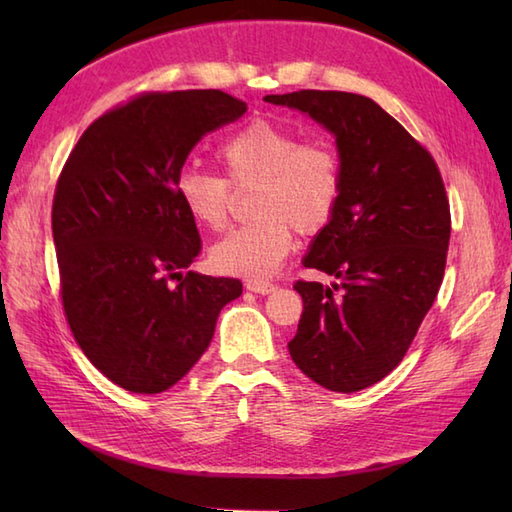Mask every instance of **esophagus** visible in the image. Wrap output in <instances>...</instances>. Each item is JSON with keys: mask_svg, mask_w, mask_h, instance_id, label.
<instances>
[{"mask_svg": "<svg viewBox=\"0 0 512 512\" xmlns=\"http://www.w3.org/2000/svg\"><path fill=\"white\" fill-rule=\"evenodd\" d=\"M244 286L250 292H257V295H268V292L275 290L273 284H268V281H262V279H248Z\"/></svg>", "mask_w": 512, "mask_h": 512, "instance_id": "1", "label": "esophagus"}]
</instances>
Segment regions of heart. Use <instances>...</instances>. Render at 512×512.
<instances>
[{"instance_id":"heart-1","label":"heart","mask_w":512,"mask_h":512,"mask_svg":"<svg viewBox=\"0 0 512 512\" xmlns=\"http://www.w3.org/2000/svg\"><path fill=\"white\" fill-rule=\"evenodd\" d=\"M224 178L184 169L178 198L191 220L222 231L233 209V191L250 193L253 222L226 233L211 246V266L220 273L266 279L295 248V231L317 235L343 198V162L328 140H301L297 129L268 118L239 127L217 149Z\"/></svg>"}]
</instances>
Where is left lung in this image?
Returning a JSON list of instances; mask_svg holds the SVG:
<instances>
[{
  "instance_id": "8db88e82",
  "label": "left lung",
  "mask_w": 512,
  "mask_h": 512,
  "mask_svg": "<svg viewBox=\"0 0 512 512\" xmlns=\"http://www.w3.org/2000/svg\"><path fill=\"white\" fill-rule=\"evenodd\" d=\"M264 101L336 136L343 198L303 259L336 281H297L303 312L288 350L314 383L352 394L398 367L438 297L451 237L447 191L429 151L367 96L299 90Z\"/></svg>"
}]
</instances>
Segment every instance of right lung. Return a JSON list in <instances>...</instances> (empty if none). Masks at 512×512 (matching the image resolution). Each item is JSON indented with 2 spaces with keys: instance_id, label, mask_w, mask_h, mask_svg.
Here are the masks:
<instances>
[{
  "instance_id": "add662e5",
  "label": "right lung",
  "mask_w": 512,
  "mask_h": 512,
  "mask_svg": "<svg viewBox=\"0 0 512 512\" xmlns=\"http://www.w3.org/2000/svg\"><path fill=\"white\" fill-rule=\"evenodd\" d=\"M244 112L222 90L143 92L96 118L61 169L52 237L65 319L90 363L134 394L176 385L242 295L239 279L182 275L202 242L178 178L202 136Z\"/></svg>"
}]
</instances>
